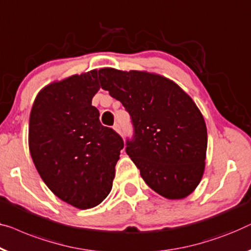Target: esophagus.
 I'll use <instances>...</instances> for the list:
<instances>
[{"label": "esophagus", "instance_id": "obj_1", "mask_svg": "<svg viewBox=\"0 0 251 251\" xmlns=\"http://www.w3.org/2000/svg\"><path fill=\"white\" fill-rule=\"evenodd\" d=\"M113 129H114L115 131H117L118 133L121 132V130H120V126H119V123H115V125L113 126Z\"/></svg>", "mask_w": 251, "mask_h": 251}]
</instances>
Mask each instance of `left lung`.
Returning <instances> with one entry per match:
<instances>
[{
	"mask_svg": "<svg viewBox=\"0 0 251 251\" xmlns=\"http://www.w3.org/2000/svg\"><path fill=\"white\" fill-rule=\"evenodd\" d=\"M101 88L131 115L126 151L152 190L168 199L195 191L205 171L207 129L190 96L173 80L147 71L99 70Z\"/></svg>",
	"mask_w": 251,
	"mask_h": 251,
	"instance_id": "obj_1",
	"label": "left lung"
}]
</instances>
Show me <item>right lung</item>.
I'll return each mask as SVG.
<instances>
[{"mask_svg": "<svg viewBox=\"0 0 251 251\" xmlns=\"http://www.w3.org/2000/svg\"><path fill=\"white\" fill-rule=\"evenodd\" d=\"M99 90L96 69L53 81L37 94L29 118V151L39 176L56 197L79 209L107 197L125 146L100 125L92 105Z\"/></svg>", "mask_w": 251, "mask_h": 251, "instance_id": "add662e5", "label": "right lung"}]
</instances>
